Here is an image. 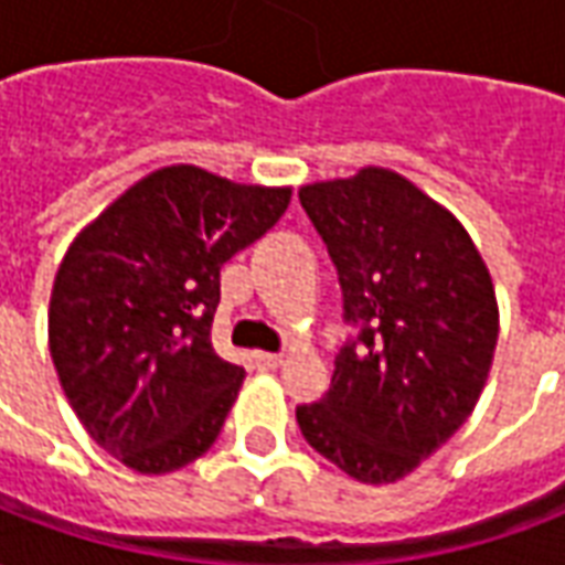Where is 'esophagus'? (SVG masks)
I'll use <instances>...</instances> for the list:
<instances>
[{"label":"esophagus","instance_id":"esophagus-1","mask_svg":"<svg viewBox=\"0 0 565 565\" xmlns=\"http://www.w3.org/2000/svg\"><path fill=\"white\" fill-rule=\"evenodd\" d=\"M254 360H257L259 369H278V366H284V354H266V351H259V354H254Z\"/></svg>","mask_w":565,"mask_h":565}]
</instances>
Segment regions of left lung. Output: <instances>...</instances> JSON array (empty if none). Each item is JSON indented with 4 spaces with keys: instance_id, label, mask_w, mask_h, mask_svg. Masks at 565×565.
<instances>
[{
    "instance_id": "obj_1",
    "label": "left lung",
    "mask_w": 565,
    "mask_h": 565,
    "mask_svg": "<svg viewBox=\"0 0 565 565\" xmlns=\"http://www.w3.org/2000/svg\"><path fill=\"white\" fill-rule=\"evenodd\" d=\"M299 202L360 335L296 420L354 481L393 484L466 424L484 391L499 339L493 281L462 223L399 172L366 166L306 184Z\"/></svg>"
}]
</instances>
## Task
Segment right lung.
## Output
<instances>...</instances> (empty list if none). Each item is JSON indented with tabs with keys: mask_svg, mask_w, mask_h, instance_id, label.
<instances>
[{
	"mask_svg": "<svg viewBox=\"0 0 565 565\" xmlns=\"http://www.w3.org/2000/svg\"><path fill=\"white\" fill-rule=\"evenodd\" d=\"M290 193L166 166L68 245L47 311L54 369L93 441L132 472H174L221 436L245 379L211 348L221 266Z\"/></svg>",
	"mask_w": 565,
	"mask_h": 565,
	"instance_id": "1",
	"label": "right lung"
}]
</instances>
